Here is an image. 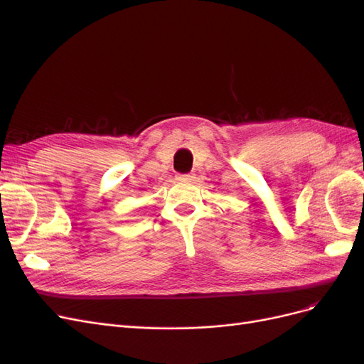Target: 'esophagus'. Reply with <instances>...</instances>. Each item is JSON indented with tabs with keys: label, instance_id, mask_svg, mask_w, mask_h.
Masks as SVG:
<instances>
[{
	"label": "esophagus",
	"instance_id": "34e87169",
	"mask_svg": "<svg viewBox=\"0 0 364 364\" xmlns=\"http://www.w3.org/2000/svg\"><path fill=\"white\" fill-rule=\"evenodd\" d=\"M178 179L181 181H193L194 174H178Z\"/></svg>",
	"mask_w": 364,
	"mask_h": 364
}]
</instances>
